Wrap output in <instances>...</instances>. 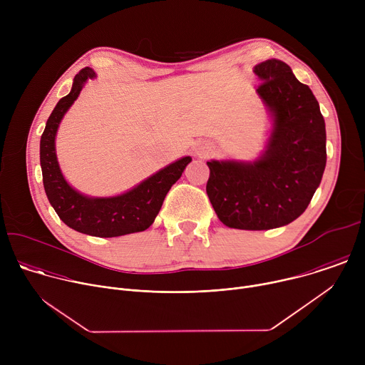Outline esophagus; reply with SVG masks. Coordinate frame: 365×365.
<instances>
[{"label":"esophagus","mask_w":365,"mask_h":365,"mask_svg":"<svg viewBox=\"0 0 365 365\" xmlns=\"http://www.w3.org/2000/svg\"><path fill=\"white\" fill-rule=\"evenodd\" d=\"M196 153L199 155H203V158H205V155H210L212 153V150H211V145L207 144V143H197Z\"/></svg>","instance_id":"esophagus-1"}]
</instances>
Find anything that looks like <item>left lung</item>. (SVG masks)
Wrapping results in <instances>:
<instances>
[{
	"label": "left lung",
	"instance_id": "left-lung-1",
	"mask_svg": "<svg viewBox=\"0 0 365 365\" xmlns=\"http://www.w3.org/2000/svg\"><path fill=\"white\" fill-rule=\"evenodd\" d=\"M257 92L274 117L263 158L254 163L207 162L206 193L220 221L237 230H272L299 218L321 183L327 131L307 85L279 59L254 68Z\"/></svg>",
	"mask_w": 365,
	"mask_h": 365
}]
</instances>
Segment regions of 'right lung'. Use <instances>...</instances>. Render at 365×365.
I'll use <instances>...</instances> for the list:
<instances>
[{
  "label": "right lung",
  "instance_id": "add662e5",
  "mask_svg": "<svg viewBox=\"0 0 365 365\" xmlns=\"http://www.w3.org/2000/svg\"><path fill=\"white\" fill-rule=\"evenodd\" d=\"M95 72L83 68L73 79L72 91L51 111L40 140L43 185L50 205L72 230L93 237H120L147 230L158 217L170 187L180 179L190 158H183L162 169L137 187L114 197H88L72 189L61 173L55 137L61 120L78 98L86 79Z\"/></svg>",
  "mask_w": 365,
  "mask_h": 365
}]
</instances>
